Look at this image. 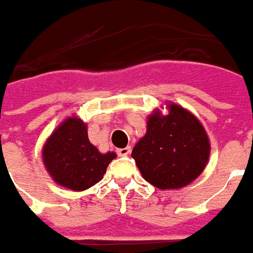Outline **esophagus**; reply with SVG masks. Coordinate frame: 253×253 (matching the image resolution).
<instances>
[{
	"mask_svg": "<svg viewBox=\"0 0 253 253\" xmlns=\"http://www.w3.org/2000/svg\"><path fill=\"white\" fill-rule=\"evenodd\" d=\"M131 152V148L130 147H126V148H119V149H116V154L119 156H127L128 154Z\"/></svg>",
	"mask_w": 253,
	"mask_h": 253,
	"instance_id": "34e87169",
	"label": "esophagus"
}]
</instances>
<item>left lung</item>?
<instances>
[{
	"instance_id": "8db88e82",
	"label": "left lung",
	"mask_w": 253,
	"mask_h": 253,
	"mask_svg": "<svg viewBox=\"0 0 253 253\" xmlns=\"http://www.w3.org/2000/svg\"><path fill=\"white\" fill-rule=\"evenodd\" d=\"M211 145L202 125L178 105L149 116L147 134L131 156L142 177L161 190L190 184L205 169Z\"/></svg>"
}]
</instances>
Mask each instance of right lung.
I'll list each match as a JSON object with an SVG mask.
<instances>
[{
	"label": "right lung",
	"mask_w": 253,
	"mask_h": 253,
	"mask_svg": "<svg viewBox=\"0 0 253 253\" xmlns=\"http://www.w3.org/2000/svg\"><path fill=\"white\" fill-rule=\"evenodd\" d=\"M42 158L49 174L58 184L73 191H83L104 177L116 154H101L88 140L83 122L70 118L48 138Z\"/></svg>",
	"instance_id": "right-lung-1"
}]
</instances>
